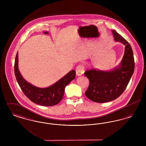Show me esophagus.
<instances>
[{"label":"esophagus","mask_w":146,"mask_h":146,"mask_svg":"<svg viewBox=\"0 0 146 146\" xmlns=\"http://www.w3.org/2000/svg\"><path fill=\"white\" fill-rule=\"evenodd\" d=\"M76 74L77 76H79L82 75L84 72L83 67L82 65H78V66H76Z\"/></svg>","instance_id":"esophagus-1"}]
</instances>
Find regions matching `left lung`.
I'll list each match as a JSON object with an SVG mask.
<instances>
[{
	"label": "left lung",
	"instance_id": "left-lung-1",
	"mask_svg": "<svg viewBox=\"0 0 146 146\" xmlns=\"http://www.w3.org/2000/svg\"><path fill=\"white\" fill-rule=\"evenodd\" d=\"M114 39L125 45V53L119 67L104 72L92 69L85 72L89 85L85 94L90 100L104 103L119 97L126 88L135 69V61L131 45L118 33L113 30Z\"/></svg>",
	"mask_w": 146,
	"mask_h": 146
}]
</instances>
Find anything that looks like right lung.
<instances>
[{
	"label": "right lung",
	"instance_id": "obj_1",
	"mask_svg": "<svg viewBox=\"0 0 146 146\" xmlns=\"http://www.w3.org/2000/svg\"><path fill=\"white\" fill-rule=\"evenodd\" d=\"M14 72L17 82L24 94L33 103L42 106H52L62 99L66 86L76 78V71L72 70L57 82L47 88H39L26 82L18 68V52L16 55Z\"/></svg>",
	"mask_w": 146,
	"mask_h": 146
}]
</instances>
